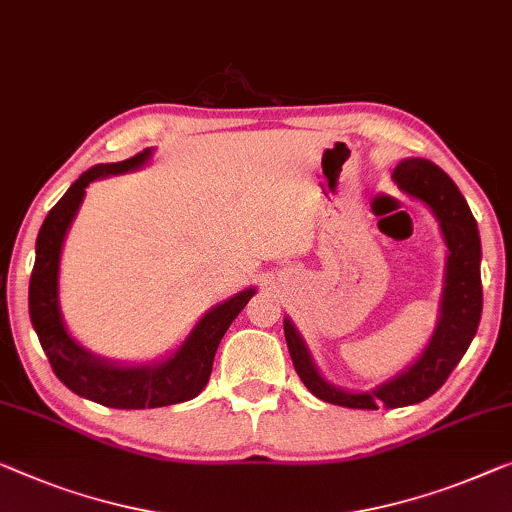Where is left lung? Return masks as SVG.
I'll use <instances>...</instances> for the list:
<instances>
[{
	"label": "left lung",
	"mask_w": 512,
	"mask_h": 512,
	"mask_svg": "<svg viewBox=\"0 0 512 512\" xmlns=\"http://www.w3.org/2000/svg\"><path fill=\"white\" fill-rule=\"evenodd\" d=\"M393 179L404 193L418 197L437 213L448 250H451L446 266L441 319L423 356L404 375L379 386L377 391L347 393L319 377L299 333L294 331L289 319L285 322L289 356H292L296 375L301 377L305 388L319 400L349 409H379L381 404L388 409L407 407V404L423 402L432 393H437L469 349L478 331L480 312H483L480 236L476 218L471 216L469 204L453 179L441 167L423 158L404 160L393 170Z\"/></svg>",
	"instance_id": "obj_1"
}]
</instances>
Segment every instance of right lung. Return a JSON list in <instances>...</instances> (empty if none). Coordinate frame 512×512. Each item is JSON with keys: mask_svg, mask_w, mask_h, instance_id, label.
<instances>
[{"mask_svg": "<svg viewBox=\"0 0 512 512\" xmlns=\"http://www.w3.org/2000/svg\"><path fill=\"white\" fill-rule=\"evenodd\" d=\"M149 158V151H140L133 158L112 165L91 167L89 172L66 190V195L45 216L41 232L36 239V262L29 280V317L36 329L38 340L52 372L61 384L78 393L80 398L94 400L112 409H154L167 404L186 402L195 398L207 386L213 368V356L223 340L225 331L236 315L253 299L255 289L236 294L234 299L220 303L202 317L183 347L165 363L144 365V368H117L103 363L75 345L66 333L57 305V273L59 253L68 225L78 211L85 188L91 181L108 177V174L126 172L142 165Z\"/></svg>", "mask_w": 512, "mask_h": 512, "instance_id": "obj_1", "label": "right lung"}]
</instances>
